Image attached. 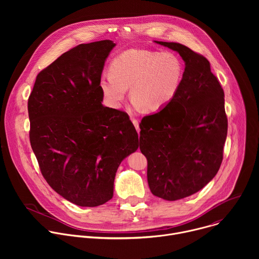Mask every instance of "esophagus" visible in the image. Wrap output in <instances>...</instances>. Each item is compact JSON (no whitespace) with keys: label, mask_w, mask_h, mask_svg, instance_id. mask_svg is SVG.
Segmentation results:
<instances>
[{"label":"esophagus","mask_w":259,"mask_h":259,"mask_svg":"<svg viewBox=\"0 0 259 259\" xmlns=\"http://www.w3.org/2000/svg\"><path fill=\"white\" fill-rule=\"evenodd\" d=\"M132 123L134 124V126H135V128H136V130H137V132L139 133V131H140V129H139V123H138V121L136 120V119H132Z\"/></svg>","instance_id":"esophagus-1"}]
</instances>
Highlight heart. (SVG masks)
Instances as JSON below:
<instances>
[{
    "instance_id": "heart-1",
    "label": "heart",
    "mask_w": 259,
    "mask_h": 259,
    "mask_svg": "<svg viewBox=\"0 0 259 259\" xmlns=\"http://www.w3.org/2000/svg\"><path fill=\"white\" fill-rule=\"evenodd\" d=\"M110 75L100 78V88L107 100L119 107L130 88L135 107L154 113L176 96L183 77L181 60L172 52L130 49L110 64Z\"/></svg>"
}]
</instances>
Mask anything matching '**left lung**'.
I'll return each mask as SVG.
<instances>
[{
	"mask_svg": "<svg viewBox=\"0 0 259 259\" xmlns=\"http://www.w3.org/2000/svg\"><path fill=\"white\" fill-rule=\"evenodd\" d=\"M155 42L178 52L186 67L172 101L142 118L139 149L153 195L176 201L202 190L219 170L228 134L225 92L203 55L179 43Z\"/></svg>",
	"mask_w": 259,
	"mask_h": 259,
	"instance_id": "left-lung-1",
	"label": "left lung"
}]
</instances>
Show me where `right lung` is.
<instances>
[{"mask_svg": "<svg viewBox=\"0 0 259 259\" xmlns=\"http://www.w3.org/2000/svg\"><path fill=\"white\" fill-rule=\"evenodd\" d=\"M115 46L103 40L63 53L38 73L28 97L29 141L42 175L81 207L113 198L121 162L138 149L129 116L101 103V73Z\"/></svg>", "mask_w": 259, "mask_h": 259, "instance_id": "right-lung-1", "label": "right lung"}]
</instances>
